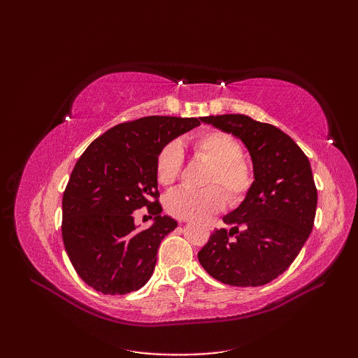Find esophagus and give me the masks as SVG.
I'll return each mask as SVG.
<instances>
[{
    "label": "esophagus",
    "instance_id": "esophagus-1",
    "mask_svg": "<svg viewBox=\"0 0 358 358\" xmlns=\"http://www.w3.org/2000/svg\"><path fill=\"white\" fill-rule=\"evenodd\" d=\"M180 223H186V220H180Z\"/></svg>",
    "mask_w": 358,
    "mask_h": 358
}]
</instances>
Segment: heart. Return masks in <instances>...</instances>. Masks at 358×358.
<instances>
[{
	"instance_id": "obj_1",
	"label": "heart",
	"mask_w": 358,
	"mask_h": 358,
	"mask_svg": "<svg viewBox=\"0 0 358 358\" xmlns=\"http://www.w3.org/2000/svg\"><path fill=\"white\" fill-rule=\"evenodd\" d=\"M199 155L212 163L206 185H223L231 203H238L252 186V173L241 158L240 143L232 135L212 131L200 135L194 143ZM183 167V152L177 143H169L159 150L155 163V173L159 185L171 186L180 177ZM219 188L208 187L204 191L177 189L166 196V209L180 220H203L222 210L226 196Z\"/></svg>"
}]
</instances>
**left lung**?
<instances>
[{
	"mask_svg": "<svg viewBox=\"0 0 358 358\" xmlns=\"http://www.w3.org/2000/svg\"><path fill=\"white\" fill-rule=\"evenodd\" d=\"M200 120L245 144L254 181L240 206L223 217L231 231L212 232L199 262L224 285L263 286L291 266L313 231L317 189L310 163L291 136L272 124L240 113Z\"/></svg>",
	"mask_w": 358,
	"mask_h": 358,
	"instance_id": "obj_1",
	"label": "left lung"
}]
</instances>
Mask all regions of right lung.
<instances>
[{
	"label": "right lung",
	"mask_w": 358,
	"mask_h": 358,
	"mask_svg": "<svg viewBox=\"0 0 358 358\" xmlns=\"http://www.w3.org/2000/svg\"><path fill=\"white\" fill-rule=\"evenodd\" d=\"M196 126L199 118L158 115L113 126L75 164L63 195V241L80 278L95 291L123 295L152 277L159 243L178 224L157 201V157ZM144 206L155 223L141 231L133 210Z\"/></svg>",
	"instance_id": "add662e5"
}]
</instances>
